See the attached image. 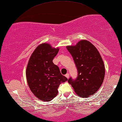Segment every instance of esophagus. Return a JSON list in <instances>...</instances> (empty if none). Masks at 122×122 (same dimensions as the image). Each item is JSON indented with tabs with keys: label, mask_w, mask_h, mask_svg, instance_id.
Instances as JSON below:
<instances>
[{
	"label": "esophagus",
	"mask_w": 122,
	"mask_h": 122,
	"mask_svg": "<svg viewBox=\"0 0 122 122\" xmlns=\"http://www.w3.org/2000/svg\"><path fill=\"white\" fill-rule=\"evenodd\" d=\"M65 76L66 77V78H69V74H65Z\"/></svg>",
	"instance_id": "1"
}]
</instances>
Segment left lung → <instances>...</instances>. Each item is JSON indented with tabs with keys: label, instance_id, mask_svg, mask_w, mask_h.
<instances>
[{
	"label": "left lung",
	"instance_id": "8db88e82",
	"mask_svg": "<svg viewBox=\"0 0 122 122\" xmlns=\"http://www.w3.org/2000/svg\"><path fill=\"white\" fill-rule=\"evenodd\" d=\"M66 48L73 58L78 73L76 80L70 77L68 82L79 96H92L98 90L105 78V65L99 52L85 40Z\"/></svg>",
	"mask_w": 122,
	"mask_h": 122
}]
</instances>
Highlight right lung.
Instances as JSON below:
<instances>
[{
	"label": "right lung",
	"mask_w": 122,
	"mask_h": 122,
	"mask_svg": "<svg viewBox=\"0 0 122 122\" xmlns=\"http://www.w3.org/2000/svg\"><path fill=\"white\" fill-rule=\"evenodd\" d=\"M59 50L49 43L40 44L28 62L26 71L28 85L33 95L42 101H51L56 97L59 85L68 80L53 63Z\"/></svg>",
	"instance_id": "obj_1"
}]
</instances>
